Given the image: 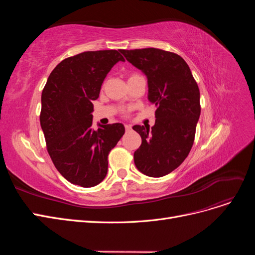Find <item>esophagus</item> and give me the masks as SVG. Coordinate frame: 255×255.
Returning a JSON list of instances; mask_svg holds the SVG:
<instances>
[{"label": "esophagus", "mask_w": 255, "mask_h": 255, "mask_svg": "<svg viewBox=\"0 0 255 255\" xmlns=\"http://www.w3.org/2000/svg\"><path fill=\"white\" fill-rule=\"evenodd\" d=\"M126 129L128 130H128H130V128H132V127H130V126H128V125H126Z\"/></svg>", "instance_id": "34e87169"}]
</instances>
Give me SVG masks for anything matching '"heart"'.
<instances>
[{"label":"heart","mask_w":255,"mask_h":255,"mask_svg":"<svg viewBox=\"0 0 255 255\" xmlns=\"http://www.w3.org/2000/svg\"><path fill=\"white\" fill-rule=\"evenodd\" d=\"M136 75H138V74H132V75L129 76V79H130V78H134V76H136Z\"/></svg>","instance_id":"1"}]
</instances>
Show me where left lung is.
I'll return each mask as SVG.
<instances>
[{
    "label": "left lung",
    "mask_w": 255,
    "mask_h": 255,
    "mask_svg": "<svg viewBox=\"0 0 255 255\" xmlns=\"http://www.w3.org/2000/svg\"><path fill=\"white\" fill-rule=\"evenodd\" d=\"M148 79V99L156 107L151 128L134 126L141 144L134 153L138 170L152 177L172 172L189 154L201 113L200 91L180 55L160 49L120 51Z\"/></svg>",
    "instance_id": "left-lung-1"
}]
</instances>
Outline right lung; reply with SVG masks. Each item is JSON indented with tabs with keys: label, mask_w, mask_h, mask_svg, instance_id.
<instances>
[{
	"label": "right lung",
	"mask_w": 255,
	"mask_h": 255,
	"mask_svg": "<svg viewBox=\"0 0 255 255\" xmlns=\"http://www.w3.org/2000/svg\"><path fill=\"white\" fill-rule=\"evenodd\" d=\"M125 58L116 50L88 51L54 68L41 95L40 126L49 155L67 181L82 187L101 183L107 156L125 134L122 123L92 128V101L111 69Z\"/></svg>",
	"instance_id": "right-lung-1"
}]
</instances>
